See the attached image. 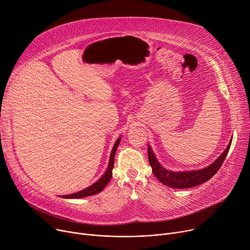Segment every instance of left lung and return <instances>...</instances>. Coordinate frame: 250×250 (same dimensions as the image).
<instances>
[{"label":"left lung","mask_w":250,"mask_h":250,"mask_svg":"<svg viewBox=\"0 0 250 250\" xmlns=\"http://www.w3.org/2000/svg\"><path fill=\"white\" fill-rule=\"evenodd\" d=\"M231 145V140L228 145L224 152L208 166L192 171H172L164 168L159 161L157 160L151 146L148 145V160L152 168V172L157 179L165 186L175 189H186L195 187L198 185L207 182L210 178L217 173L221 168L223 162L225 161L229 147Z\"/></svg>","instance_id":"1"}]
</instances>
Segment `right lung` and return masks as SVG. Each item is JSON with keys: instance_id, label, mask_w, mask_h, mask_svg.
<instances>
[{"instance_id": "right-lung-1", "label": "right lung", "mask_w": 250, "mask_h": 250, "mask_svg": "<svg viewBox=\"0 0 250 250\" xmlns=\"http://www.w3.org/2000/svg\"><path fill=\"white\" fill-rule=\"evenodd\" d=\"M121 139H122V136H120L117 139L116 144H115V146L112 149V152H111L108 168H106V171L104 173V175L100 178V179L97 182H95L93 185L87 187L86 189H84L82 191H79V192L74 193V194H70V195H63V196H60V197L64 198V199H80V198H85V197H89V196L98 194L103 189H104V187L108 185V183L110 182L112 175H113V168H114V163H115V154H116L117 148H118L120 142H121Z\"/></svg>"}]
</instances>
